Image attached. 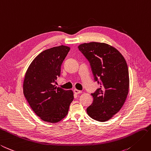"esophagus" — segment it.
I'll list each match as a JSON object with an SVG mask.
<instances>
[{"label":"esophagus","instance_id":"esophagus-1","mask_svg":"<svg viewBox=\"0 0 151 151\" xmlns=\"http://www.w3.org/2000/svg\"><path fill=\"white\" fill-rule=\"evenodd\" d=\"M74 92L75 94L77 95V94H80V93H82V91H80V90H78V89H75L74 90Z\"/></svg>","mask_w":151,"mask_h":151}]
</instances>
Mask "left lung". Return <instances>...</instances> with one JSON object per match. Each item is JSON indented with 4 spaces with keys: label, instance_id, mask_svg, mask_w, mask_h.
Masks as SVG:
<instances>
[{
    "label": "left lung",
    "instance_id": "obj_1",
    "mask_svg": "<svg viewBox=\"0 0 151 151\" xmlns=\"http://www.w3.org/2000/svg\"><path fill=\"white\" fill-rule=\"evenodd\" d=\"M90 64L95 81L100 88L91 93L93 101L86 109L89 116L106 121L123 107L129 89L127 63L120 52L109 44L92 42L78 46Z\"/></svg>",
    "mask_w": 151,
    "mask_h": 151
}]
</instances>
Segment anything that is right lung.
Returning a JSON list of instances; mask_svg holds the SVG:
<instances>
[{"label":"right lung","instance_id":"obj_1","mask_svg":"<svg viewBox=\"0 0 151 151\" xmlns=\"http://www.w3.org/2000/svg\"><path fill=\"white\" fill-rule=\"evenodd\" d=\"M70 47L60 46L40 52L28 67L23 83V94L34 112L46 122L55 123L67 116L74 94L56 87L61 65Z\"/></svg>","mask_w":151,"mask_h":151}]
</instances>
